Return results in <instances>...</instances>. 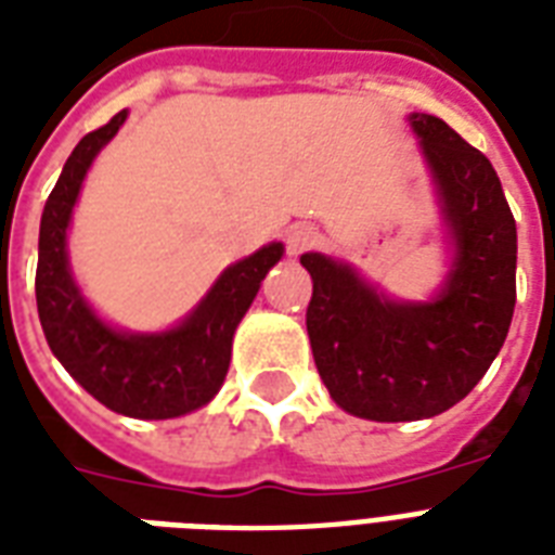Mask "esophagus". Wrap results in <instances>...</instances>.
Here are the masks:
<instances>
[{
	"label": "esophagus",
	"instance_id": "esophagus-1",
	"mask_svg": "<svg viewBox=\"0 0 555 555\" xmlns=\"http://www.w3.org/2000/svg\"><path fill=\"white\" fill-rule=\"evenodd\" d=\"M317 242H320V230L313 224H308V221H302V224H294L291 230H287V253L291 256H299V253L311 250V247H317Z\"/></svg>",
	"mask_w": 555,
	"mask_h": 555
}]
</instances>
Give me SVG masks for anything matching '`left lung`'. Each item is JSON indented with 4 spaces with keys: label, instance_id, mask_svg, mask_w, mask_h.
Returning a JSON list of instances; mask_svg holds the SVG:
<instances>
[{
    "label": "left lung",
    "instance_id": "obj_1",
    "mask_svg": "<svg viewBox=\"0 0 555 555\" xmlns=\"http://www.w3.org/2000/svg\"><path fill=\"white\" fill-rule=\"evenodd\" d=\"M455 247L431 302H397L354 270L305 253L313 363L348 414L423 421L464 400L507 339L516 308V218L490 158L440 117L409 115Z\"/></svg>",
    "mask_w": 555,
    "mask_h": 555
}]
</instances>
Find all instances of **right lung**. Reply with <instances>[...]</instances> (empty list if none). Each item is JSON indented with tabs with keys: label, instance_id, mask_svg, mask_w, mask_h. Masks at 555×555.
<instances>
[{
	"label": "right lung",
	"instance_id": "add662e5",
	"mask_svg": "<svg viewBox=\"0 0 555 555\" xmlns=\"http://www.w3.org/2000/svg\"><path fill=\"white\" fill-rule=\"evenodd\" d=\"M124 120L126 112H117L106 126L86 134L48 195L39 221L37 311L54 357L91 397L126 417L167 421L201 409L218 395L230 369L235 325L285 247L273 242L230 264L178 328L164 334L108 328L74 285L65 233L91 160Z\"/></svg>",
	"mask_w": 555,
	"mask_h": 555
}]
</instances>
